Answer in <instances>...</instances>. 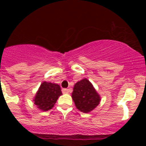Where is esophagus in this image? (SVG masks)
Masks as SVG:
<instances>
[{"mask_svg": "<svg viewBox=\"0 0 146 146\" xmlns=\"http://www.w3.org/2000/svg\"><path fill=\"white\" fill-rule=\"evenodd\" d=\"M62 92H63V94H68L69 92V90L67 88H63L62 89Z\"/></svg>", "mask_w": 146, "mask_h": 146, "instance_id": "34e87169", "label": "esophagus"}]
</instances>
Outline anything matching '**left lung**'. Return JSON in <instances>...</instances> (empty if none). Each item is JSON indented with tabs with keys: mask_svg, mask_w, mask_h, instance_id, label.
I'll use <instances>...</instances> for the list:
<instances>
[{
	"mask_svg": "<svg viewBox=\"0 0 146 146\" xmlns=\"http://www.w3.org/2000/svg\"><path fill=\"white\" fill-rule=\"evenodd\" d=\"M72 97L80 111L88 113L99 105L101 97L90 81L86 78L76 82Z\"/></svg>",
	"mask_w": 146,
	"mask_h": 146,
	"instance_id": "left-lung-1",
	"label": "left lung"
}]
</instances>
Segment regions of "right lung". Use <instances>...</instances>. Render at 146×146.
I'll return each mask as SVG.
<instances>
[{
	"label": "right lung",
	"instance_id": "right-lung-1",
	"mask_svg": "<svg viewBox=\"0 0 146 146\" xmlns=\"http://www.w3.org/2000/svg\"><path fill=\"white\" fill-rule=\"evenodd\" d=\"M62 95L59 85L44 81L38 88L33 101L36 108L42 111H47L52 109Z\"/></svg>",
	"mask_w": 146,
	"mask_h": 146
}]
</instances>
